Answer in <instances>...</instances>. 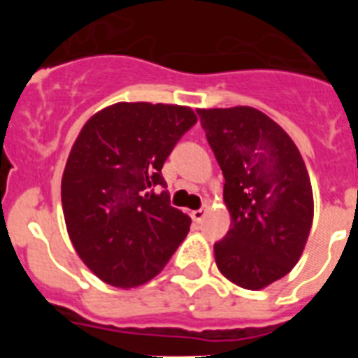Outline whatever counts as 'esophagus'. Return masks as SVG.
Here are the masks:
<instances>
[{"label":"esophagus","instance_id":"1","mask_svg":"<svg viewBox=\"0 0 358 358\" xmlns=\"http://www.w3.org/2000/svg\"><path fill=\"white\" fill-rule=\"evenodd\" d=\"M208 215V206H202L201 210H195L192 211V218H194L195 222H202L204 220V217Z\"/></svg>","mask_w":358,"mask_h":358}]
</instances>
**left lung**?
Here are the masks:
<instances>
[{"label": "left lung", "mask_w": 358, "mask_h": 358, "mask_svg": "<svg viewBox=\"0 0 358 358\" xmlns=\"http://www.w3.org/2000/svg\"><path fill=\"white\" fill-rule=\"evenodd\" d=\"M224 173L231 227L215 243L218 271L260 290L292 271L314 218L305 161L283 129L255 107L197 109Z\"/></svg>", "instance_id": "8db88e82"}]
</instances>
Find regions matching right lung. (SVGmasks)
Returning <instances> with one entry per match:
<instances>
[{
  "instance_id": "obj_1",
  "label": "right lung",
  "mask_w": 358,
  "mask_h": 358,
  "mask_svg": "<svg viewBox=\"0 0 358 358\" xmlns=\"http://www.w3.org/2000/svg\"><path fill=\"white\" fill-rule=\"evenodd\" d=\"M197 123L189 107L120 102L82 127L62 173L73 248L93 274L120 289L147 283L186 238L192 218L170 206L161 169Z\"/></svg>"
}]
</instances>
